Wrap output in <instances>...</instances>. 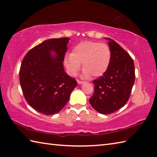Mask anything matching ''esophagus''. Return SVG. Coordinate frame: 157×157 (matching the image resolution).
<instances>
[{
	"label": "esophagus",
	"instance_id": "obj_1",
	"mask_svg": "<svg viewBox=\"0 0 157 157\" xmlns=\"http://www.w3.org/2000/svg\"><path fill=\"white\" fill-rule=\"evenodd\" d=\"M77 82H78V83L79 84H84V83H85V82H84V81H81V80H79V79H78V80H77Z\"/></svg>",
	"mask_w": 157,
	"mask_h": 157
}]
</instances>
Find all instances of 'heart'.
I'll return each mask as SVG.
<instances>
[{
    "label": "heart",
    "mask_w": 157,
    "mask_h": 157,
    "mask_svg": "<svg viewBox=\"0 0 157 157\" xmlns=\"http://www.w3.org/2000/svg\"><path fill=\"white\" fill-rule=\"evenodd\" d=\"M111 60V51L108 44L85 41L74 46L71 54L65 56L64 63L70 75H75L82 63L84 78H98L107 71Z\"/></svg>",
    "instance_id": "1"
}]
</instances>
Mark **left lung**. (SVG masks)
<instances>
[{
    "label": "left lung",
    "instance_id": "8db88e82",
    "mask_svg": "<svg viewBox=\"0 0 157 157\" xmlns=\"http://www.w3.org/2000/svg\"><path fill=\"white\" fill-rule=\"evenodd\" d=\"M111 60L104 74L92 81L94 92L89 99L96 111L111 114L122 108L129 98L135 81V67L131 56L118 43L106 38Z\"/></svg>",
    "mask_w": 157,
    "mask_h": 157
}]
</instances>
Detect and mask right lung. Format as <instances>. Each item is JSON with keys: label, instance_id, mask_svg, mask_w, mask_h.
<instances>
[{"label": "right lung", "instance_id": "obj_1", "mask_svg": "<svg viewBox=\"0 0 157 157\" xmlns=\"http://www.w3.org/2000/svg\"><path fill=\"white\" fill-rule=\"evenodd\" d=\"M69 40V38L46 40L29 50L20 67L19 82L25 99L46 115L61 111L78 84L63 67ZM52 51L55 57L51 55Z\"/></svg>", "mask_w": 157, "mask_h": 157}]
</instances>
